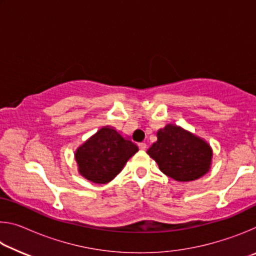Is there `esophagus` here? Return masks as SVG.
<instances>
[{"label": "esophagus", "mask_w": 256, "mask_h": 256, "mask_svg": "<svg viewBox=\"0 0 256 256\" xmlns=\"http://www.w3.org/2000/svg\"><path fill=\"white\" fill-rule=\"evenodd\" d=\"M138 148H140L141 150H146V144H144V142H141V144H138Z\"/></svg>", "instance_id": "34e87169"}]
</instances>
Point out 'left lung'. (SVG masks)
<instances>
[{
    "mask_svg": "<svg viewBox=\"0 0 256 256\" xmlns=\"http://www.w3.org/2000/svg\"><path fill=\"white\" fill-rule=\"evenodd\" d=\"M157 138L148 154L164 175L175 180L190 182L209 170L212 152L201 138L174 125L160 130Z\"/></svg>",
    "mask_w": 256,
    "mask_h": 256,
    "instance_id": "8db88e82",
    "label": "left lung"
}]
</instances>
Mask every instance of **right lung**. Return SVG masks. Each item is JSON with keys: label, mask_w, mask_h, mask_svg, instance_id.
<instances>
[{"label": "right lung", "mask_w": 256, "mask_h": 256, "mask_svg": "<svg viewBox=\"0 0 256 256\" xmlns=\"http://www.w3.org/2000/svg\"><path fill=\"white\" fill-rule=\"evenodd\" d=\"M136 144L114 128H102L76 152L80 174L97 184H106L122 170L136 152Z\"/></svg>", "instance_id": "right-lung-1"}]
</instances>
